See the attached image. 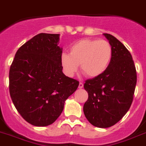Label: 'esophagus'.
<instances>
[{"instance_id":"1","label":"esophagus","mask_w":146,"mask_h":146,"mask_svg":"<svg viewBox=\"0 0 146 146\" xmlns=\"http://www.w3.org/2000/svg\"><path fill=\"white\" fill-rule=\"evenodd\" d=\"M83 88V83L82 82H79V88Z\"/></svg>"}]
</instances>
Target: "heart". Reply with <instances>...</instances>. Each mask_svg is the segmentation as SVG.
<instances>
[{
    "label": "heart",
    "instance_id": "heart-1",
    "mask_svg": "<svg viewBox=\"0 0 146 146\" xmlns=\"http://www.w3.org/2000/svg\"><path fill=\"white\" fill-rule=\"evenodd\" d=\"M112 57V47L108 41L84 39L71 46L70 54H62L61 64L67 75L73 76L80 65L84 75L94 78L106 70Z\"/></svg>",
    "mask_w": 146,
    "mask_h": 146
}]
</instances>
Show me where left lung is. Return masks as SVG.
<instances>
[{
	"mask_svg": "<svg viewBox=\"0 0 146 146\" xmlns=\"http://www.w3.org/2000/svg\"><path fill=\"white\" fill-rule=\"evenodd\" d=\"M112 47V57L102 75L88 79V94L84 114L92 125L106 128L118 122L128 111L137 84V70L127 48L111 34H104Z\"/></svg>",
	"mask_w": 146,
	"mask_h": 146,
	"instance_id": "8db88e82",
	"label": "left lung"
}]
</instances>
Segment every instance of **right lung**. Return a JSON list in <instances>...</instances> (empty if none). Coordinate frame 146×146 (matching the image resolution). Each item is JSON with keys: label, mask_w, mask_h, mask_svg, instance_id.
<instances>
[{"label": "right lung", "mask_w": 146, "mask_h": 146, "mask_svg": "<svg viewBox=\"0 0 146 146\" xmlns=\"http://www.w3.org/2000/svg\"><path fill=\"white\" fill-rule=\"evenodd\" d=\"M59 34L41 33L15 53L9 73V89L14 106L32 125L48 126L61 114L64 102L79 82L63 73Z\"/></svg>", "instance_id": "add662e5"}]
</instances>
